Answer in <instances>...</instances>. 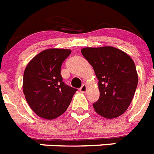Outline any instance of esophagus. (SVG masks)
<instances>
[{
	"instance_id": "obj_1",
	"label": "esophagus",
	"mask_w": 154,
	"mask_h": 154,
	"mask_svg": "<svg viewBox=\"0 0 154 154\" xmlns=\"http://www.w3.org/2000/svg\"><path fill=\"white\" fill-rule=\"evenodd\" d=\"M87 87L86 84H83L82 85V87L79 88V91H80L82 93H85V92L87 91Z\"/></svg>"
}]
</instances>
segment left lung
<instances>
[{
    "label": "left lung",
    "instance_id": "left-lung-1",
    "mask_svg": "<svg viewBox=\"0 0 154 154\" xmlns=\"http://www.w3.org/2000/svg\"><path fill=\"white\" fill-rule=\"evenodd\" d=\"M81 52L98 79L100 96L93 104L94 110L106 119L122 115L132 102L138 82L132 58L110 46L84 48Z\"/></svg>",
    "mask_w": 154,
    "mask_h": 154
}]
</instances>
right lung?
I'll use <instances>...</instances> for the list:
<instances>
[{"label":"right lung","instance_id":"add662e5","mask_svg":"<svg viewBox=\"0 0 154 154\" xmlns=\"http://www.w3.org/2000/svg\"><path fill=\"white\" fill-rule=\"evenodd\" d=\"M69 49L50 48L41 51L27 65L23 77V91L31 109L43 119H56L69 106L77 89L63 82V62Z\"/></svg>","mask_w":154,"mask_h":154}]
</instances>
